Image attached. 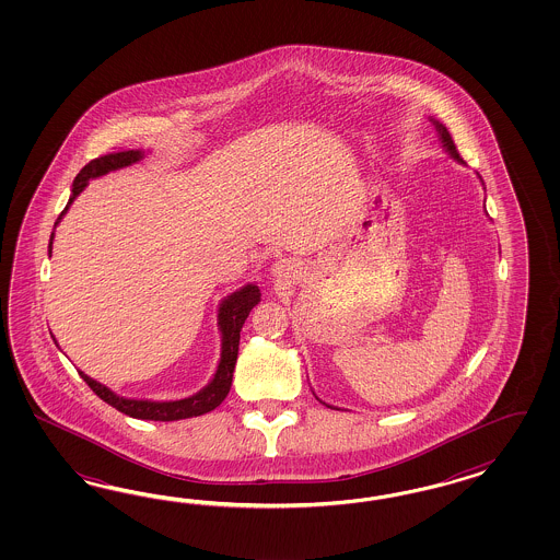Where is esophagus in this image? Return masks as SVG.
Returning <instances> with one entry per match:
<instances>
[{
	"instance_id": "1",
	"label": "esophagus",
	"mask_w": 560,
	"mask_h": 560,
	"mask_svg": "<svg viewBox=\"0 0 560 560\" xmlns=\"http://www.w3.org/2000/svg\"><path fill=\"white\" fill-rule=\"evenodd\" d=\"M291 269H293V267L289 265V260L281 258V260H277V262L272 265V275H275V277H288Z\"/></svg>"
}]
</instances>
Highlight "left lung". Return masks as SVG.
<instances>
[{
    "instance_id": "left-lung-1",
    "label": "left lung",
    "mask_w": 560,
    "mask_h": 560,
    "mask_svg": "<svg viewBox=\"0 0 560 560\" xmlns=\"http://www.w3.org/2000/svg\"><path fill=\"white\" fill-rule=\"evenodd\" d=\"M431 122L435 125V129H438V136H440L441 143H443V148H445V152L450 153V158H454L456 162L459 164H464V160L459 158L458 150H456V145H454V139L450 136V131H447V127L440 122V120L431 119Z\"/></svg>"
}]
</instances>
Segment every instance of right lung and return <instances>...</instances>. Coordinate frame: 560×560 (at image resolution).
<instances>
[{
	"mask_svg": "<svg viewBox=\"0 0 560 560\" xmlns=\"http://www.w3.org/2000/svg\"><path fill=\"white\" fill-rule=\"evenodd\" d=\"M145 158V152L139 150H129V152L108 153L92 160L80 170V174L73 180L71 195H69L68 205L61 211V215L55 221V228L63 215L68 213L71 203L78 199V195L88 187L92 178H101L108 172L127 168L131 164H137L139 160ZM55 228H52L51 240H49V256L52 255V237H55ZM260 302V289L256 283H248L244 288L230 293L228 298L221 300L220 310H218V326L221 332V357L218 363V370L213 373L211 382L188 398L180 400H145V398H125L117 392L106 388L101 382L92 380L88 373L80 372L84 377L85 384L94 390V394L102 398L106 405L120 410L122 415H129L133 419L141 421H180V419H190L199 417L213 408L220 407L223 398L232 388V377H234V368H236L237 345H240V330L244 326V320L248 318L250 310ZM55 340V339H52ZM57 345V340H55ZM59 347V345H57Z\"/></svg>",
	"mask_w": 560,
	"mask_h": 560,
	"instance_id": "add662e5",
	"label": "right lung"
}]
</instances>
